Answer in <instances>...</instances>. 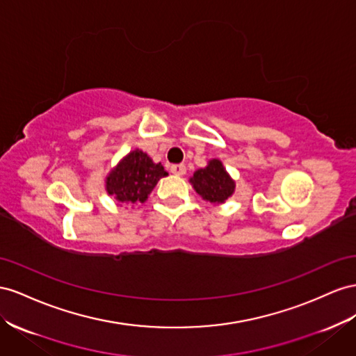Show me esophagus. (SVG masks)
I'll list each match as a JSON object with an SVG mask.
<instances>
[{"mask_svg":"<svg viewBox=\"0 0 356 356\" xmlns=\"http://www.w3.org/2000/svg\"><path fill=\"white\" fill-rule=\"evenodd\" d=\"M186 166L184 165H172L170 166V172L172 174H175V175H184L186 174Z\"/></svg>","mask_w":356,"mask_h":356,"instance_id":"1","label":"esophagus"}]
</instances>
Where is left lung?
<instances>
[{
	"label": "left lung",
	"instance_id": "obj_1",
	"mask_svg": "<svg viewBox=\"0 0 356 356\" xmlns=\"http://www.w3.org/2000/svg\"><path fill=\"white\" fill-rule=\"evenodd\" d=\"M190 182L197 193L209 202H225L235 188V182L229 178L218 160H211L205 169L196 170Z\"/></svg>",
	"mask_w": 356,
	"mask_h": 356
}]
</instances>
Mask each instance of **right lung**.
Segmentation results:
<instances>
[{"instance_id":"obj_1","label":"right lung","mask_w":356,"mask_h":356,"mask_svg":"<svg viewBox=\"0 0 356 356\" xmlns=\"http://www.w3.org/2000/svg\"><path fill=\"white\" fill-rule=\"evenodd\" d=\"M166 175L168 172L161 163H152L145 152L136 149L122 159L111 172L106 179V190L124 204L145 202L159 179Z\"/></svg>"}]
</instances>
